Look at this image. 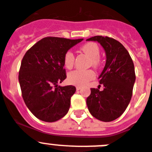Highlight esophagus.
Returning a JSON list of instances; mask_svg holds the SVG:
<instances>
[{
	"instance_id": "esophagus-1",
	"label": "esophagus",
	"mask_w": 152,
	"mask_h": 152,
	"mask_svg": "<svg viewBox=\"0 0 152 152\" xmlns=\"http://www.w3.org/2000/svg\"><path fill=\"white\" fill-rule=\"evenodd\" d=\"M76 90H77V91H79V90H80V89H81V87H80V86H76Z\"/></svg>"
}]
</instances>
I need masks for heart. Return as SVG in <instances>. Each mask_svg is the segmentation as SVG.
<instances>
[{"label": "heart", "mask_w": 152, "mask_h": 152, "mask_svg": "<svg viewBox=\"0 0 152 152\" xmlns=\"http://www.w3.org/2000/svg\"><path fill=\"white\" fill-rule=\"evenodd\" d=\"M81 51L91 58V64L94 67H97L100 64V49L95 42H88L81 47ZM75 57L71 51H67L64 56V64L66 69H71L74 64ZM95 77V73L91 69H76L68 74L67 80L70 84L78 86H86L89 81Z\"/></svg>", "instance_id": "1"}]
</instances>
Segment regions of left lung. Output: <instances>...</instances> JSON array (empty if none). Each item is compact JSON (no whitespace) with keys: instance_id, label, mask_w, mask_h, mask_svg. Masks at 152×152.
<instances>
[{"instance_id":"1","label":"left lung","mask_w":152,"mask_h":152,"mask_svg":"<svg viewBox=\"0 0 152 152\" xmlns=\"http://www.w3.org/2000/svg\"><path fill=\"white\" fill-rule=\"evenodd\" d=\"M87 41H97L106 53V64L99 76L103 90L91 88L86 103L91 114L109 122L123 114L131 100L136 80L134 62L121 42L108 37L95 36Z\"/></svg>"}]
</instances>
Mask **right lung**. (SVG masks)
I'll list each match as a JSON object with an SVG mask.
<instances>
[{
  "label": "right lung",
  "mask_w": 152,
  "mask_h": 152,
  "mask_svg": "<svg viewBox=\"0 0 152 152\" xmlns=\"http://www.w3.org/2000/svg\"><path fill=\"white\" fill-rule=\"evenodd\" d=\"M83 39L45 37L23 57L18 73L23 100L32 114L41 121L54 122L68 113L73 86H58L66 78L64 56Z\"/></svg>",
  "instance_id": "add662e5"
}]
</instances>
